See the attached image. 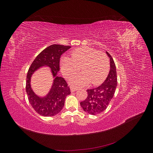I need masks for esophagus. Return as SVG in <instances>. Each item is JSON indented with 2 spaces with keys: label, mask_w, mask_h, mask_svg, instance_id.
<instances>
[{
  "label": "esophagus",
  "mask_w": 153,
  "mask_h": 153,
  "mask_svg": "<svg viewBox=\"0 0 153 153\" xmlns=\"http://www.w3.org/2000/svg\"><path fill=\"white\" fill-rule=\"evenodd\" d=\"M77 88H76V87H70V90H71V92H75V91H77Z\"/></svg>",
  "instance_id": "34e87169"
}]
</instances>
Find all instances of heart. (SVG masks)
<instances>
[{
  "label": "heart",
  "mask_w": 153,
  "mask_h": 153,
  "mask_svg": "<svg viewBox=\"0 0 153 153\" xmlns=\"http://www.w3.org/2000/svg\"><path fill=\"white\" fill-rule=\"evenodd\" d=\"M80 67L82 73L74 76L71 84L84 86L91 82L92 85H97L107 76L109 61L105 53L91 47L76 49L71 53V58L65 56L61 61V71L66 78L73 76Z\"/></svg>",
  "instance_id": "b5f03b06"
}]
</instances>
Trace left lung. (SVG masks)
I'll return each mask as SVG.
<instances>
[{"label":"left lung","instance_id":"obj_1","mask_svg":"<svg viewBox=\"0 0 153 153\" xmlns=\"http://www.w3.org/2000/svg\"><path fill=\"white\" fill-rule=\"evenodd\" d=\"M110 58V69L106 80L100 86L87 89V98L80 102V106L85 112L97 115L107 108L114 95L117 85L116 67L112 56L106 52Z\"/></svg>","mask_w":153,"mask_h":153}]
</instances>
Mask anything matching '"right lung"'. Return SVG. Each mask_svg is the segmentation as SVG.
<instances>
[{"label":"right lung","instance_id":"add662e5","mask_svg":"<svg viewBox=\"0 0 153 153\" xmlns=\"http://www.w3.org/2000/svg\"><path fill=\"white\" fill-rule=\"evenodd\" d=\"M71 48L69 46L52 45L43 50L32 62L29 69L26 80V92L30 104L37 113L45 117H50L61 112L66 96L71 94L66 80L57 75L61 55ZM48 66L54 78L48 94L41 97L32 90L30 84L31 75L39 68Z\"/></svg>","mask_w":153,"mask_h":153}]
</instances>
